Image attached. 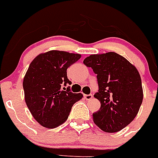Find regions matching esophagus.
I'll return each mask as SVG.
<instances>
[{"mask_svg": "<svg viewBox=\"0 0 158 158\" xmlns=\"http://www.w3.org/2000/svg\"><path fill=\"white\" fill-rule=\"evenodd\" d=\"M84 98H85L87 100H91V99L93 98V95H92V94H90V95H84Z\"/></svg>", "mask_w": 158, "mask_h": 158, "instance_id": "34e87169", "label": "esophagus"}]
</instances>
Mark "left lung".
I'll return each instance as SVG.
<instances>
[{
	"mask_svg": "<svg viewBox=\"0 0 158 158\" xmlns=\"http://www.w3.org/2000/svg\"><path fill=\"white\" fill-rule=\"evenodd\" d=\"M83 63L97 75L99 91L94 97L101 105L92 115L94 123L104 132L120 131L134 120L142 103V84L137 69L115 52L91 54Z\"/></svg>",
	"mask_w": 158,
	"mask_h": 158,
	"instance_id": "8db88e82",
	"label": "left lung"
}]
</instances>
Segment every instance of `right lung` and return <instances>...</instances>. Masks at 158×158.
<instances>
[{
	"mask_svg": "<svg viewBox=\"0 0 158 158\" xmlns=\"http://www.w3.org/2000/svg\"><path fill=\"white\" fill-rule=\"evenodd\" d=\"M81 54L60 50L42 53L32 61L23 79L25 101L32 116L42 126L54 128L68 118L73 104L83 97L72 93L67 84V69Z\"/></svg>",
	"mask_w": 158,
	"mask_h": 158,
	"instance_id": "1",
	"label": "right lung"
}]
</instances>
